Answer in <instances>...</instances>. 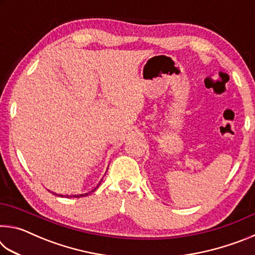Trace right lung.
Returning <instances> with one entry per match:
<instances>
[{
  "mask_svg": "<svg viewBox=\"0 0 255 255\" xmlns=\"http://www.w3.org/2000/svg\"><path fill=\"white\" fill-rule=\"evenodd\" d=\"M102 181V180H101ZM101 181H100V183H101ZM100 183H99L96 188L94 189H92V190H90V191H88V192H85V193H80V195H60V193H56V192H53V191H50V190H48V191H50L51 193H53V195H55V196H57V197H62V198H81V197H86V196H89V195H91V193L93 192V191H96L97 190V188L99 187V185H100Z\"/></svg>",
  "mask_w": 255,
  "mask_h": 255,
  "instance_id": "obj_1",
  "label": "right lung"
}]
</instances>
